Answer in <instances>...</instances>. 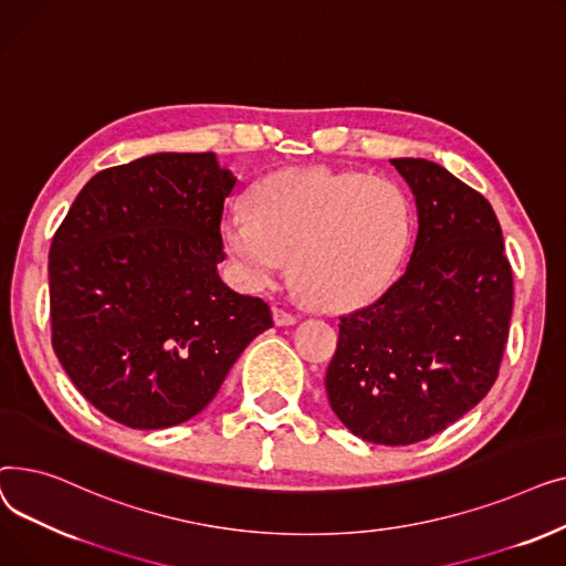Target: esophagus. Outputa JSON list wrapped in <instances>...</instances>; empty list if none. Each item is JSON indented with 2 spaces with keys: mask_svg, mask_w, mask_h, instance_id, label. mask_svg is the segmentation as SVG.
<instances>
[{
  "mask_svg": "<svg viewBox=\"0 0 566 566\" xmlns=\"http://www.w3.org/2000/svg\"><path fill=\"white\" fill-rule=\"evenodd\" d=\"M273 321H275V325H293L295 321H298V316L282 310V307H273Z\"/></svg>",
  "mask_w": 566,
  "mask_h": 566,
  "instance_id": "esophagus-1",
  "label": "esophagus"
}]
</instances>
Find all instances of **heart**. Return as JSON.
<instances>
[{
	"mask_svg": "<svg viewBox=\"0 0 566 566\" xmlns=\"http://www.w3.org/2000/svg\"><path fill=\"white\" fill-rule=\"evenodd\" d=\"M250 213H229L222 243L248 286L293 277L328 310H353L388 289L410 243V206L388 178L291 167L250 192Z\"/></svg>",
	"mask_w": 566,
	"mask_h": 566,
	"instance_id": "b5f03b06",
	"label": "heart"
}]
</instances>
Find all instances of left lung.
<instances>
[{"instance_id": "left-lung-1", "label": "left lung", "mask_w": 566, "mask_h": 566, "mask_svg": "<svg viewBox=\"0 0 566 566\" xmlns=\"http://www.w3.org/2000/svg\"><path fill=\"white\" fill-rule=\"evenodd\" d=\"M418 206L403 275L339 318L325 392L344 427L412 444L478 406L497 378L514 307L512 265L491 203L424 158H392Z\"/></svg>"}]
</instances>
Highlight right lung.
<instances>
[{
    "label": "right lung",
    "mask_w": 566,
    "mask_h": 566,
    "mask_svg": "<svg viewBox=\"0 0 566 566\" xmlns=\"http://www.w3.org/2000/svg\"><path fill=\"white\" fill-rule=\"evenodd\" d=\"M235 176L216 154H154L98 171L50 248L52 346L88 403L130 429L201 412L271 307L218 263Z\"/></svg>",
    "instance_id": "add662e5"
}]
</instances>
